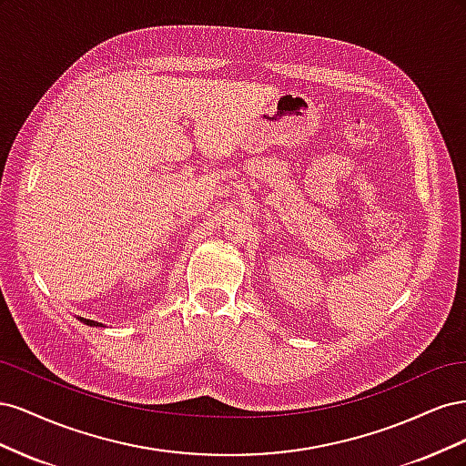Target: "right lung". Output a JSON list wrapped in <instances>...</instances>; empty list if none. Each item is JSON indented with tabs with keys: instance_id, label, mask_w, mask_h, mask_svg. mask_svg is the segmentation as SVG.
I'll use <instances>...</instances> for the list:
<instances>
[{
	"instance_id": "right-lung-1",
	"label": "right lung",
	"mask_w": 466,
	"mask_h": 466,
	"mask_svg": "<svg viewBox=\"0 0 466 466\" xmlns=\"http://www.w3.org/2000/svg\"><path fill=\"white\" fill-rule=\"evenodd\" d=\"M81 320L86 324H91V327H98V322H95V320H87V319H81Z\"/></svg>"
}]
</instances>
